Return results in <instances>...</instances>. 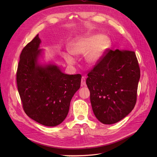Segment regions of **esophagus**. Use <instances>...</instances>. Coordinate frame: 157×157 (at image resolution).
I'll list each match as a JSON object with an SVG mask.
<instances>
[{
    "mask_svg": "<svg viewBox=\"0 0 157 157\" xmlns=\"http://www.w3.org/2000/svg\"><path fill=\"white\" fill-rule=\"evenodd\" d=\"M81 86H86V78L83 76L81 78Z\"/></svg>",
    "mask_w": 157,
    "mask_h": 157,
    "instance_id": "34e87169",
    "label": "esophagus"
}]
</instances>
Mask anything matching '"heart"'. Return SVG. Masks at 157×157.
Masks as SVG:
<instances>
[{
	"label": "heart",
	"instance_id": "1",
	"mask_svg": "<svg viewBox=\"0 0 157 157\" xmlns=\"http://www.w3.org/2000/svg\"><path fill=\"white\" fill-rule=\"evenodd\" d=\"M110 46L109 40L99 35H92L78 38L69 44V52L74 55L85 53V60L88 65H95L102 57L104 52ZM67 62L72 65L75 62L74 58L68 53L64 54Z\"/></svg>",
	"mask_w": 157,
	"mask_h": 157
}]
</instances>
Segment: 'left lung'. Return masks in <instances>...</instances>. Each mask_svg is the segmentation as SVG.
Segmentation results:
<instances>
[{
  "mask_svg": "<svg viewBox=\"0 0 157 157\" xmlns=\"http://www.w3.org/2000/svg\"><path fill=\"white\" fill-rule=\"evenodd\" d=\"M87 75L90 102L98 121L113 124L134 109L140 78L134 52L107 49Z\"/></svg>",
  "mask_w": 157,
  "mask_h": 157,
  "instance_id": "obj_1",
  "label": "left lung"
}]
</instances>
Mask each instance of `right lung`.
<instances>
[{
	"label": "right lung",
	"mask_w": 157,
	"mask_h": 157,
	"mask_svg": "<svg viewBox=\"0 0 157 157\" xmlns=\"http://www.w3.org/2000/svg\"><path fill=\"white\" fill-rule=\"evenodd\" d=\"M40 43L37 34L22 49L16 83L27 116L40 124L55 127L67 117L71 98L80 88L81 75L65 74L54 65H38Z\"/></svg>",
	"instance_id": "right-lung-1"
}]
</instances>
